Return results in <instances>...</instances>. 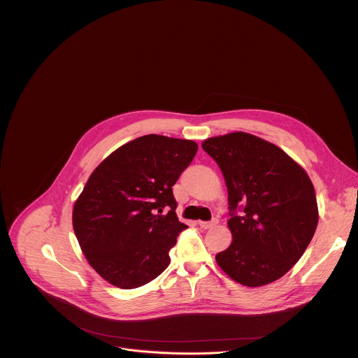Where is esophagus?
<instances>
[{"label":"esophagus","instance_id":"34e87169","mask_svg":"<svg viewBox=\"0 0 358 358\" xmlns=\"http://www.w3.org/2000/svg\"><path fill=\"white\" fill-rule=\"evenodd\" d=\"M198 225L202 229H210V228H214L217 225V221H198Z\"/></svg>","mask_w":358,"mask_h":358}]
</instances>
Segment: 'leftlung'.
Instances as JSON below:
<instances>
[{
  "label": "left lung",
  "mask_w": 358,
  "mask_h": 358,
  "mask_svg": "<svg viewBox=\"0 0 358 358\" xmlns=\"http://www.w3.org/2000/svg\"><path fill=\"white\" fill-rule=\"evenodd\" d=\"M202 148L220 166L228 188L231 245L218 266L235 282L259 287L286 275L309 246L319 222L312 180L286 152L258 136L234 131ZM242 208L241 216L234 214Z\"/></svg>",
  "instance_id": "1"
}]
</instances>
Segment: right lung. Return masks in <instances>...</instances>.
Masks as SVG:
<instances>
[{"label": "right lung", "instance_id": "right-lung-1", "mask_svg": "<svg viewBox=\"0 0 358 358\" xmlns=\"http://www.w3.org/2000/svg\"><path fill=\"white\" fill-rule=\"evenodd\" d=\"M192 140L137 137L90 174L72 211L73 231L89 265L106 282L134 289L157 278L187 228L176 214L173 185L192 162Z\"/></svg>", "mask_w": 358, "mask_h": 358}]
</instances>
